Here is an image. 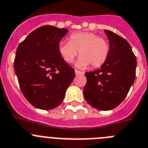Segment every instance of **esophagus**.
Wrapping results in <instances>:
<instances>
[{
	"instance_id": "34e87169",
	"label": "esophagus",
	"mask_w": 148,
	"mask_h": 148,
	"mask_svg": "<svg viewBox=\"0 0 148 148\" xmlns=\"http://www.w3.org/2000/svg\"><path fill=\"white\" fill-rule=\"evenodd\" d=\"M75 74L76 75H80V74H84V73L80 71H78V70H75Z\"/></svg>"
}]
</instances>
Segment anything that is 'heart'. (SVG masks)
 I'll return each instance as SVG.
<instances>
[{"label":"heart","mask_w":148,"mask_h":148,"mask_svg":"<svg viewBox=\"0 0 148 148\" xmlns=\"http://www.w3.org/2000/svg\"><path fill=\"white\" fill-rule=\"evenodd\" d=\"M58 51L67 63H71L79 51L78 67L86 68L90 64L93 68H97L106 62L110 53V44L106 38L95 33L79 32L71 34L69 42H60Z\"/></svg>","instance_id":"heart-1"}]
</instances>
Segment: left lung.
Masks as SVG:
<instances>
[{"instance_id": "8db88e82", "label": "left lung", "mask_w": 148, "mask_h": 148, "mask_svg": "<svg viewBox=\"0 0 148 148\" xmlns=\"http://www.w3.org/2000/svg\"><path fill=\"white\" fill-rule=\"evenodd\" d=\"M104 32L110 53L100 69L86 72L83 95L92 107L107 111L117 107L127 95L136 78L137 62L127 41L110 30Z\"/></svg>"}]
</instances>
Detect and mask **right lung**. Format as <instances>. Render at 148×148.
<instances>
[{
	"instance_id": "right-lung-1",
	"label": "right lung",
	"mask_w": 148,
	"mask_h": 148,
	"mask_svg": "<svg viewBox=\"0 0 148 148\" xmlns=\"http://www.w3.org/2000/svg\"><path fill=\"white\" fill-rule=\"evenodd\" d=\"M68 32L51 25L40 27L16 50L14 69L21 90L28 102L38 109L49 110L60 106L75 77L74 69L58 51L59 43Z\"/></svg>"
}]
</instances>
